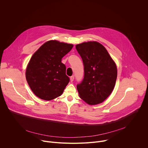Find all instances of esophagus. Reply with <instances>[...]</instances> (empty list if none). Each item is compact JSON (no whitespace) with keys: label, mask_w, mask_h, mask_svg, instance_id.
<instances>
[{"label":"esophagus","mask_w":148,"mask_h":148,"mask_svg":"<svg viewBox=\"0 0 148 148\" xmlns=\"http://www.w3.org/2000/svg\"><path fill=\"white\" fill-rule=\"evenodd\" d=\"M74 75L70 77V81H71V82H73L74 81Z\"/></svg>","instance_id":"obj_1"}]
</instances>
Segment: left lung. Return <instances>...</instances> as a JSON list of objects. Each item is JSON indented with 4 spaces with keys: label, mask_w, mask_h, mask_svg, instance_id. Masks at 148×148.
Instances as JSON below:
<instances>
[{
    "label": "left lung",
    "mask_w": 148,
    "mask_h": 148,
    "mask_svg": "<svg viewBox=\"0 0 148 148\" xmlns=\"http://www.w3.org/2000/svg\"><path fill=\"white\" fill-rule=\"evenodd\" d=\"M84 64V76L77 85L80 98L90 105L102 102L114 90L117 78L115 63L107 50L96 41L76 45Z\"/></svg>",
    "instance_id": "left-lung-1"
}]
</instances>
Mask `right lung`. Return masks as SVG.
<instances>
[{
  "label": "right lung",
  "mask_w": 148,
  "mask_h": 148,
  "mask_svg": "<svg viewBox=\"0 0 148 148\" xmlns=\"http://www.w3.org/2000/svg\"><path fill=\"white\" fill-rule=\"evenodd\" d=\"M73 47L71 44L50 40L34 53L27 65L26 77L37 97L50 101L62 94L70 78L61 59Z\"/></svg>",
  "instance_id": "obj_1"
}]
</instances>
